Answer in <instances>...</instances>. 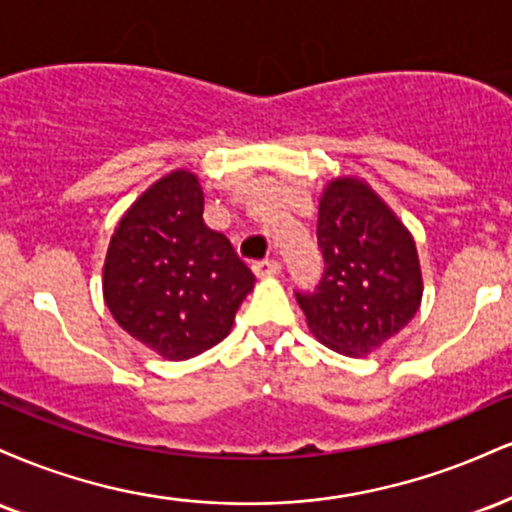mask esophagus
Returning <instances> with one entry per match:
<instances>
[{"label": "esophagus", "mask_w": 512, "mask_h": 512, "mask_svg": "<svg viewBox=\"0 0 512 512\" xmlns=\"http://www.w3.org/2000/svg\"><path fill=\"white\" fill-rule=\"evenodd\" d=\"M257 276H276L281 272V262L279 260H260L252 264Z\"/></svg>", "instance_id": "34e87169"}]
</instances>
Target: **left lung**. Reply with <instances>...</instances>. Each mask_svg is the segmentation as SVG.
<instances>
[{
	"instance_id": "8db88e82",
	"label": "left lung",
	"mask_w": 512,
	"mask_h": 512,
	"mask_svg": "<svg viewBox=\"0 0 512 512\" xmlns=\"http://www.w3.org/2000/svg\"><path fill=\"white\" fill-rule=\"evenodd\" d=\"M320 281L296 291L310 332L346 356H366L402 330L421 303L416 245L361 180L327 185L317 216Z\"/></svg>"
}]
</instances>
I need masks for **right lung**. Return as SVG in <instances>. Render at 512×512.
Wrapping results in <instances>:
<instances>
[{
	"label": "right lung",
	"instance_id": "1",
	"mask_svg": "<svg viewBox=\"0 0 512 512\" xmlns=\"http://www.w3.org/2000/svg\"><path fill=\"white\" fill-rule=\"evenodd\" d=\"M252 286L231 240L204 223V192L190 170L161 178L129 207L103 269L117 325L170 361L219 344Z\"/></svg>",
	"mask_w": 512,
	"mask_h": 512
}]
</instances>
